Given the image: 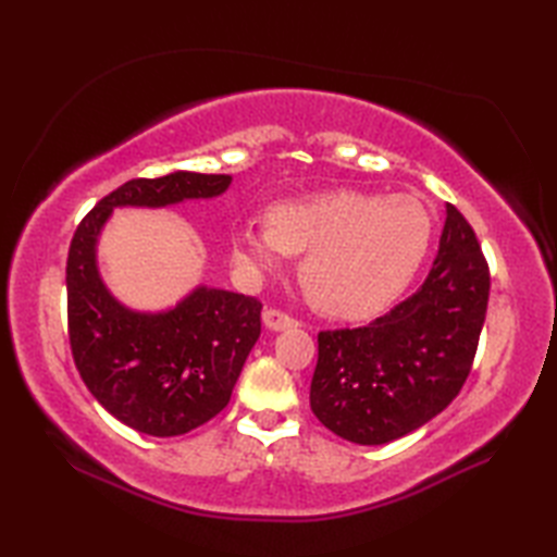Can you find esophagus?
<instances>
[{
  "mask_svg": "<svg viewBox=\"0 0 557 557\" xmlns=\"http://www.w3.org/2000/svg\"><path fill=\"white\" fill-rule=\"evenodd\" d=\"M263 323H265V327L275 330V333H277V330H289V327L299 325L297 318H292L289 313L280 311V309H265L263 311Z\"/></svg>",
  "mask_w": 557,
  "mask_h": 557,
  "instance_id": "esophagus-1",
  "label": "esophagus"
}]
</instances>
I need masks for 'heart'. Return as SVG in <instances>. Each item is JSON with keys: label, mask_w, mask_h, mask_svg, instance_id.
<instances>
[{"label": "heart", "mask_w": 557, "mask_h": 557, "mask_svg": "<svg viewBox=\"0 0 557 557\" xmlns=\"http://www.w3.org/2000/svg\"><path fill=\"white\" fill-rule=\"evenodd\" d=\"M265 224L246 222L230 236L232 263L248 282L301 258V282L318 309L366 318L409 287L431 251L433 218L409 194L354 188L285 200Z\"/></svg>", "instance_id": "b5f03b06"}]
</instances>
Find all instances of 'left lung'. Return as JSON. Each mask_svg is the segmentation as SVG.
Here are the masks:
<instances>
[{
  "label": "left lung",
  "instance_id": "1",
  "mask_svg": "<svg viewBox=\"0 0 557 557\" xmlns=\"http://www.w3.org/2000/svg\"><path fill=\"white\" fill-rule=\"evenodd\" d=\"M488 292L476 234L447 206L441 248L419 292L369 325L318 335V421L349 443L385 445L437 417L474 363Z\"/></svg>",
  "mask_w": 557,
  "mask_h": 557
}]
</instances>
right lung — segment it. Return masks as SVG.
<instances>
[{
  "mask_svg": "<svg viewBox=\"0 0 557 557\" xmlns=\"http://www.w3.org/2000/svg\"><path fill=\"white\" fill-rule=\"evenodd\" d=\"M230 174L172 172L132 180L104 196L69 246V342L83 383L114 419L138 433L172 437L227 407L236 377L260 335L263 304L200 285L160 313L126 309L104 287L98 239L114 208H164L215 198Z\"/></svg>",
  "mask_w": 557,
  "mask_h": 557,
  "instance_id": "obj_1",
  "label": "right lung"
}]
</instances>
